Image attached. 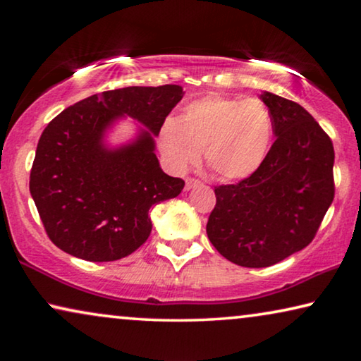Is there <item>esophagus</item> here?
Here are the masks:
<instances>
[{
    "label": "esophagus",
    "instance_id": "34e87169",
    "mask_svg": "<svg viewBox=\"0 0 361 361\" xmlns=\"http://www.w3.org/2000/svg\"><path fill=\"white\" fill-rule=\"evenodd\" d=\"M199 185H202V181L195 180V178H191V176H189V178H186V186H185V189H186V191H189V189H192V188L199 186Z\"/></svg>",
    "mask_w": 361,
    "mask_h": 361
}]
</instances>
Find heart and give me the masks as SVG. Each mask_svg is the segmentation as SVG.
Masks as SVG:
<instances>
[{"mask_svg": "<svg viewBox=\"0 0 361 361\" xmlns=\"http://www.w3.org/2000/svg\"><path fill=\"white\" fill-rule=\"evenodd\" d=\"M274 121L258 99L204 97L188 103L176 119H166L159 130V148L176 170L199 162L221 180L252 176L266 161L272 145Z\"/></svg>", "mask_w": 361, "mask_h": 361, "instance_id": "b5f03b06", "label": "heart"}]
</instances>
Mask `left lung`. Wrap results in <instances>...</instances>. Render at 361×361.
I'll return each mask as SVG.
<instances>
[{
    "mask_svg": "<svg viewBox=\"0 0 361 361\" xmlns=\"http://www.w3.org/2000/svg\"><path fill=\"white\" fill-rule=\"evenodd\" d=\"M276 142L262 166L235 185L215 188L207 235L243 267L277 264L314 240L334 199L333 142L312 116L264 92Z\"/></svg>",
    "mask_w": 361,
    "mask_h": 361,
    "instance_id": "1",
    "label": "left lung"
}]
</instances>
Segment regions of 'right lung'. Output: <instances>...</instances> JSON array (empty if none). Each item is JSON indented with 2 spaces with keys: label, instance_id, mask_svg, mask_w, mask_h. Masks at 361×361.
Listing matches in <instances>:
<instances>
[{
  "label": "right lung",
  "instance_id": "obj_1",
  "mask_svg": "<svg viewBox=\"0 0 361 361\" xmlns=\"http://www.w3.org/2000/svg\"><path fill=\"white\" fill-rule=\"evenodd\" d=\"M183 87H124L87 97L49 122L36 148L30 192L49 239L65 253L105 262L129 256L152 229L149 209L185 181L162 172L154 137L183 99ZM122 115L147 127L109 150L106 130Z\"/></svg>",
  "mask_w": 361,
  "mask_h": 361
}]
</instances>
